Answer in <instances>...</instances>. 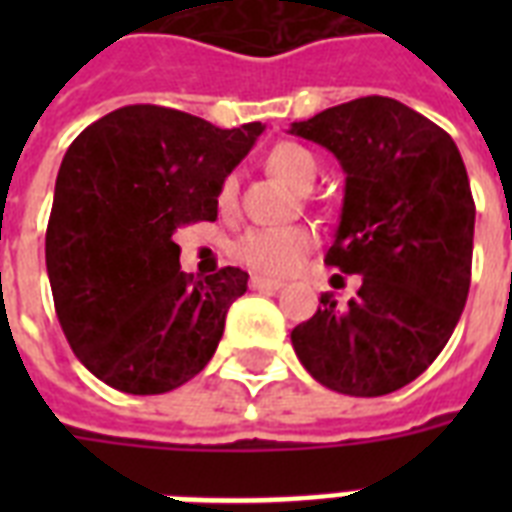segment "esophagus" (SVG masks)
<instances>
[{
  "instance_id": "34e87169",
  "label": "esophagus",
  "mask_w": 512,
  "mask_h": 512,
  "mask_svg": "<svg viewBox=\"0 0 512 512\" xmlns=\"http://www.w3.org/2000/svg\"><path fill=\"white\" fill-rule=\"evenodd\" d=\"M249 287L260 289V292H263V289H268V292H279V289L284 287V284H281V281L265 279V276H252V279H249Z\"/></svg>"
}]
</instances>
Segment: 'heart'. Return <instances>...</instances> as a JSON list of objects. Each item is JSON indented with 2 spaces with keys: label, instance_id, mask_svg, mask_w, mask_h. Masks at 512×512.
<instances>
[{
  "label": "heart",
  "instance_id": "1",
  "mask_svg": "<svg viewBox=\"0 0 512 512\" xmlns=\"http://www.w3.org/2000/svg\"><path fill=\"white\" fill-rule=\"evenodd\" d=\"M265 167L297 191H308L319 175L316 156L297 143L273 146L265 156ZM233 196H236V180L228 177L220 188V204H231ZM311 247L313 233L308 228H297V225H292V228H252L236 241L233 255L255 273L281 279V276H289L303 265Z\"/></svg>",
  "mask_w": 512,
  "mask_h": 512
}]
</instances>
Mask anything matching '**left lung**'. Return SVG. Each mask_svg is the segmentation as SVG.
I'll return each mask as SVG.
<instances>
[{
    "instance_id": "8db88e82",
    "label": "left lung",
    "mask_w": 512,
    "mask_h": 512,
    "mask_svg": "<svg viewBox=\"0 0 512 512\" xmlns=\"http://www.w3.org/2000/svg\"><path fill=\"white\" fill-rule=\"evenodd\" d=\"M289 132L337 156L345 196L324 263L361 273L345 308L321 295L292 348L324 388L393 393L436 361L468 300L476 204L462 156L438 124L380 95Z\"/></svg>"
}]
</instances>
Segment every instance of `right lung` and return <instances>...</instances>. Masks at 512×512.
Here are the masks:
<instances>
[{
	"instance_id": "right-lung-1",
	"label": "right lung",
	"mask_w": 512,
	"mask_h": 512,
	"mask_svg": "<svg viewBox=\"0 0 512 512\" xmlns=\"http://www.w3.org/2000/svg\"><path fill=\"white\" fill-rule=\"evenodd\" d=\"M263 124L220 130L162 106L116 108L68 146L44 257L60 327L98 380L132 396L180 388L215 356L249 273L180 271L172 233L215 220L225 177Z\"/></svg>"
}]
</instances>
